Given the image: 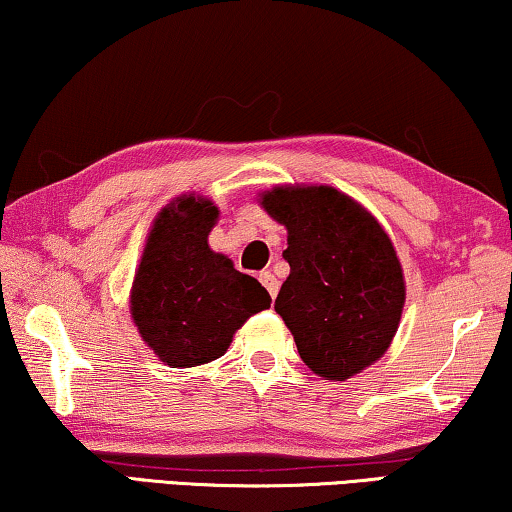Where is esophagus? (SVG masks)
<instances>
[{"mask_svg":"<svg viewBox=\"0 0 512 512\" xmlns=\"http://www.w3.org/2000/svg\"><path fill=\"white\" fill-rule=\"evenodd\" d=\"M258 281H261V284L265 286V291L270 293L272 300L277 298V293H279V281H277V277H274V274H272L270 270H263L261 274H258Z\"/></svg>","mask_w":512,"mask_h":512,"instance_id":"1","label":"esophagus"}]
</instances>
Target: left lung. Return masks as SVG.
<instances>
[{"label":"left lung","mask_w":512,"mask_h":512,"mask_svg":"<svg viewBox=\"0 0 512 512\" xmlns=\"http://www.w3.org/2000/svg\"><path fill=\"white\" fill-rule=\"evenodd\" d=\"M261 205L288 231L291 274L274 309L311 372L351 379L397 332L404 277L395 247L365 207L332 187H277Z\"/></svg>","instance_id":"left-lung-1"}]
</instances>
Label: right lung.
<instances>
[{"label": "right lung", "instance_id": "1", "mask_svg": "<svg viewBox=\"0 0 512 512\" xmlns=\"http://www.w3.org/2000/svg\"><path fill=\"white\" fill-rule=\"evenodd\" d=\"M219 210L182 196L154 221L131 288L140 337L170 367H196L226 353L235 330L270 307V293L207 247Z\"/></svg>", "mask_w": 512, "mask_h": 512}]
</instances>
